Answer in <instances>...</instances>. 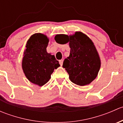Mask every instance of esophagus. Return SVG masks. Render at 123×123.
I'll use <instances>...</instances> for the list:
<instances>
[{"instance_id": "34e87169", "label": "esophagus", "mask_w": 123, "mask_h": 123, "mask_svg": "<svg viewBox=\"0 0 123 123\" xmlns=\"http://www.w3.org/2000/svg\"><path fill=\"white\" fill-rule=\"evenodd\" d=\"M59 64H60L61 66H62L63 64V59H61V60H59Z\"/></svg>"}]
</instances>
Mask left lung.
I'll return each mask as SVG.
<instances>
[{
  "instance_id": "left-lung-1",
  "label": "left lung",
  "mask_w": 123,
  "mask_h": 123,
  "mask_svg": "<svg viewBox=\"0 0 123 123\" xmlns=\"http://www.w3.org/2000/svg\"><path fill=\"white\" fill-rule=\"evenodd\" d=\"M62 36L67 38L65 43L69 42L71 48L69 56L63 62V68L74 84L81 86L89 85L96 79L100 68V57L94 43L80 31L69 36ZM56 37H55L56 42Z\"/></svg>"
}]
</instances>
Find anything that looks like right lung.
I'll return each instance as SVG.
<instances>
[{
  "label": "right lung",
  "mask_w": 123,
  "mask_h": 123,
  "mask_svg": "<svg viewBox=\"0 0 123 123\" xmlns=\"http://www.w3.org/2000/svg\"><path fill=\"white\" fill-rule=\"evenodd\" d=\"M49 38L42 33L32 35L27 41L22 61L24 73L32 83L39 86L45 85L55 69L60 66L54 55L48 54L46 48Z\"/></svg>",
  "instance_id": "1"
}]
</instances>
